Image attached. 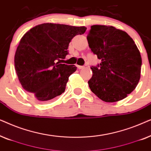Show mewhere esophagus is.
Wrapping results in <instances>:
<instances>
[{
	"instance_id": "esophagus-1",
	"label": "esophagus",
	"mask_w": 151,
	"mask_h": 151,
	"mask_svg": "<svg viewBox=\"0 0 151 151\" xmlns=\"http://www.w3.org/2000/svg\"><path fill=\"white\" fill-rule=\"evenodd\" d=\"M78 68L79 69H84V66H79V65H78Z\"/></svg>"
}]
</instances>
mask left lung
Returning a JSON list of instances; mask_svg holds the SVG:
<instances>
[{"mask_svg":"<svg viewBox=\"0 0 151 151\" xmlns=\"http://www.w3.org/2000/svg\"><path fill=\"white\" fill-rule=\"evenodd\" d=\"M87 40L91 51L101 60L91 67V91L106 102L123 100L140 79L142 58L135 42L124 31L106 25L91 27Z\"/></svg>","mask_w":151,"mask_h":151,"instance_id":"obj_1","label":"left lung"}]
</instances>
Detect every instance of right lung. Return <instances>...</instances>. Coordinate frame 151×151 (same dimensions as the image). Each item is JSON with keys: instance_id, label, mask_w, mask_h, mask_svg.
Segmentation results:
<instances>
[{"instance_id": "right-lung-1", "label": "right lung", "mask_w": 151, "mask_h": 151, "mask_svg": "<svg viewBox=\"0 0 151 151\" xmlns=\"http://www.w3.org/2000/svg\"><path fill=\"white\" fill-rule=\"evenodd\" d=\"M85 27L43 23L22 36L16 49L14 65L18 80L26 91L45 102L65 92L75 65L60 64L65 59L69 44Z\"/></svg>"}]
</instances>
